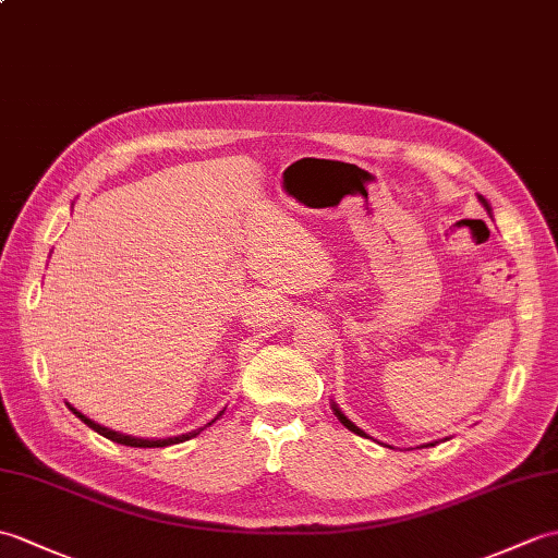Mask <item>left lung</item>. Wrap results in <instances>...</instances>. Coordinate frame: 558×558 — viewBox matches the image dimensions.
<instances>
[{
	"label": "left lung",
	"instance_id": "8db88e82",
	"mask_svg": "<svg viewBox=\"0 0 558 558\" xmlns=\"http://www.w3.org/2000/svg\"><path fill=\"white\" fill-rule=\"evenodd\" d=\"M477 199H481V204L485 206V209H487V214H492V206L487 204V199L485 197H477ZM330 409H332V413H335V416H338V421L347 427V430H352L354 435H361V437H368L364 430H361V427L356 425V423H352V421H349L347 416H344V413H342V409L338 407V404H335V401L330 399ZM445 439H449V437H445ZM445 439H442V442H445ZM437 442H427V445H421V447H435Z\"/></svg>",
	"mask_w": 558,
	"mask_h": 558
}]
</instances>
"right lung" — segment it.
I'll use <instances>...</instances> for the list:
<instances>
[{"label":"right lung","mask_w":558,"mask_h":558,"mask_svg":"<svg viewBox=\"0 0 558 558\" xmlns=\"http://www.w3.org/2000/svg\"><path fill=\"white\" fill-rule=\"evenodd\" d=\"M69 409L75 413L77 418H81L87 427H93L95 433H99L101 437H107V439H111V442H119V445H125V447H168V445H178V442H185V439H192V437H197L204 427H209L211 423H216L220 416H223V411L218 413V416L211 421V423H206L204 427H197V430H192V433H185V435H175V437H163V439H149V437H135V435H125V433H119V430H111V427H107V425H99V423H95L93 418H87L85 413H81L77 409H73L71 404H69Z\"/></svg>","instance_id":"1"}]
</instances>
